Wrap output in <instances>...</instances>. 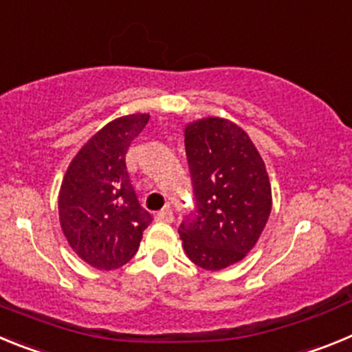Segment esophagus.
I'll return each instance as SVG.
<instances>
[{
	"mask_svg": "<svg viewBox=\"0 0 352 352\" xmlns=\"http://www.w3.org/2000/svg\"><path fill=\"white\" fill-rule=\"evenodd\" d=\"M155 220H158V222H167L170 223L174 220V214H173V210H170L169 206L164 208L162 211H158L157 214H155Z\"/></svg>",
	"mask_w": 352,
	"mask_h": 352,
	"instance_id": "obj_1",
	"label": "esophagus"
}]
</instances>
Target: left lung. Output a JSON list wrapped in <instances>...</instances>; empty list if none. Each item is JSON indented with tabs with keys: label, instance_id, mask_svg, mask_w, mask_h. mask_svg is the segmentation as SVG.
Wrapping results in <instances>:
<instances>
[{
	"label": "left lung",
	"instance_id": "obj_1",
	"mask_svg": "<svg viewBox=\"0 0 352 352\" xmlns=\"http://www.w3.org/2000/svg\"><path fill=\"white\" fill-rule=\"evenodd\" d=\"M185 149L195 211L179 226V238L192 263L219 272L256 247L272 213V185L257 148L232 121H192Z\"/></svg>",
	"mask_w": 352,
	"mask_h": 352
}]
</instances>
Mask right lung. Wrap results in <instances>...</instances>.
Returning <instances> with one entry per match:
<instances>
[{
  "label": "right lung",
  "instance_id": "1",
  "mask_svg": "<svg viewBox=\"0 0 352 352\" xmlns=\"http://www.w3.org/2000/svg\"><path fill=\"white\" fill-rule=\"evenodd\" d=\"M149 120L129 114L113 120L89 139L70 162L58 195L60 223L68 245L96 270L129 263L151 214L139 204L125 155Z\"/></svg>",
  "mask_w": 352,
  "mask_h": 352
}]
</instances>
